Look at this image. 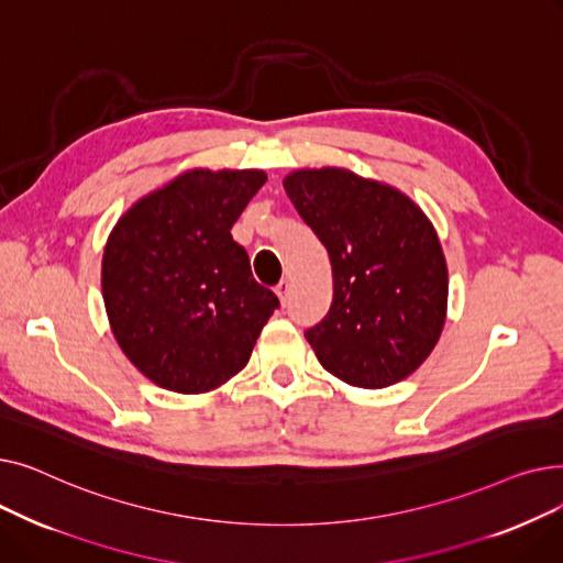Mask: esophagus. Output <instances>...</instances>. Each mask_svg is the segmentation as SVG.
Here are the masks:
<instances>
[{
  "label": "esophagus",
  "mask_w": 563,
  "mask_h": 563,
  "mask_svg": "<svg viewBox=\"0 0 563 563\" xmlns=\"http://www.w3.org/2000/svg\"><path fill=\"white\" fill-rule=\"evenodd\" d=\"M276 297L280 301V306H287L289 303V283L283 280L278 287H276Z\"/></svg>",
  "instance_id": "obj_1"
}]
</instances>
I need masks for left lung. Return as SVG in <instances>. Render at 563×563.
Instances as JSON below:
<instances>
[{"instance_id":"left-lung-1","label":"left lung","mask_w":563,"mask_h":563,"mask_svg":"<svg viewBox=\"0 0 563 563\" xmlns=\"http://www.w3.org/2000/svg\"><path fill=\"white\" fill-rule=\"evenodd\" d=\"M283 187L333 266L331 310L306 331L314 356L353 388L395 386L429 358L448 319L431 219L397 187L342 166L291 170Z\"/></svg>"}]
</instances>
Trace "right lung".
I'll list each match as a JSON object with an SVG mask.
<instances>
[{
	"label": "right lung",
	"mask_w": 563,
	"mask_h": 563,
	"mask_svg": "<svg viewBox=\"0 0 563 563\" xmlns=\"http://www.w3.org/2000/svg\"><path fill=\"white\" fill-rule=\"evenodd\" d=\"M266 183L257 168H187L111 228L102 299L113 340L155 386L205 395L240 374L278 308L230 228Z\"/></svg>",
	"instance_id": "obj_1"
}]
</instances>
